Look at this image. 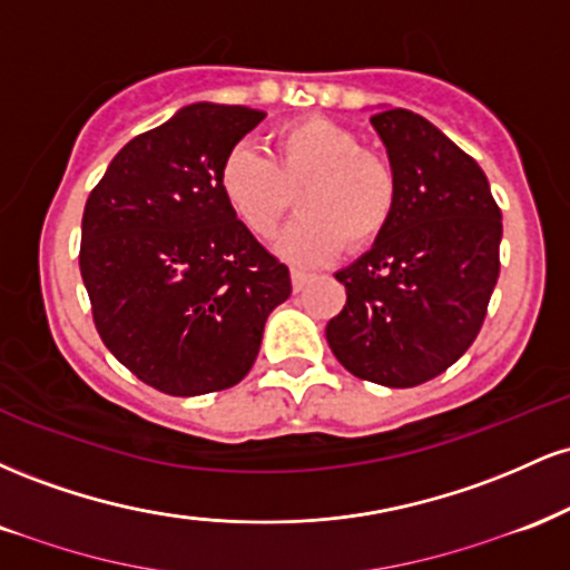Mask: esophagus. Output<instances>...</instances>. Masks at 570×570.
<instances>
[{
  "label": "esophagus",
  "mask_w": 570,
  "mask_h": 570,
  "mask_svg": "<svg viewBox=\"0 0 570 570\" xmlns=\"http://www.w3.org/2000/svg\"><path fill=\"white\" fill-rule=\"evenodd\" d=\"M307 281H311V273L299 271V267H292V286H294V292L305 289V284H307Z\"/></svg>",
  "instance_id": "esophagus-1"
}]
</instances>
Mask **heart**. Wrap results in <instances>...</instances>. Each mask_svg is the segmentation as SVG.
Segmentation results:
<instances>
[{
	"mask_svg": "<svg viewBox=\"0 0 570 570\" xmlns=\"http://www.w3.org/2000/svg\"><path fill=\"white\" fill-rule=\"evenodd\" d=\"M297 194L299 217L281 235L278 252L299 265L332 259L348 240L367 246L389 227L396 179L381 155L358 149L348 128L324 117L286 122L259 153L235 144L219 166V193L254 238L278 230Z\"/></svg>",
	"mask_w": 570,
	"mask_h": 570,
	"instance_id": "obj_1",
	"label": "heart"
}]
</instances>
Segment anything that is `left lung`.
I'll list each match as a JSON object with an SVG mask.
<instances>
[{"instance_id":"1","label":"left lung","mask_w":570,"mask_h":570,"mask_svg":"<svg viewBox=\"0 0 570 570\" xmlns=\"http://www.w3.org/2000/svg\"><path fill=\"white\" fill-rule=\"evenodd\" d=\"M396 179L389 227L335 273L343 311L326 324L337 362L362 381L412 389L455 364L499 281L501 208L461 147L410 109L372 115Z\"/></svg>"}]
</instances>
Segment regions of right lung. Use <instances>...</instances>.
Wrapping results in <instances>:
<instances>
[{"label": "right lung", "mask_w": 570, "mask_h": 570, "mask_svg": "<svg viewBox=\"0 0 570 570\" xmlns=\"http://www.w3.org/2000/svg\"><path fill=\"white\" fill-rule=\"evenodd\" d=\"M263 120L259 109L189 104L130 139L85 203L80 273L98 335L163 394L244 381L267 316L292 294L289 267L219 193L222 160Z\"/></svg>", "instance_id": "obj_1"}]
</instances>
